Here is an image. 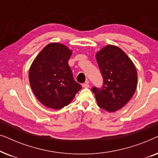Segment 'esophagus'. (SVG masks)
Returning <instances> with one entry per match:
<instances>
[{"mask_svg": "<svg viewBox=\"0 0 158 158\" xmlns=\"http://www.w3.org/2000/svg\"><path fill=\"white\" fill-rule=\"evenodd\" d=\"M82 86H83V87L85 88H89V87H90V85H89V82L87 81V82H85V83H83V84H82Z\"/></svg>", "mask_w": 158, "mask_h": 158, "instance_id": "esophagus-1", "label": "esophagus"}]
</instances>
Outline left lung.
<instances>
[{"instance_id":"obj_1","label":"left lung","mask_w":158,"mask_h":158,"mask_svg":"<svg viewBox=\"0 0 158 158\" xmlns=\"http://www.w3.org/2000/svg\"><path fill=\"white\" fill-rule=\"evenodd\" d=\"M96 60L103 79L102 88H92L101 109L114 112L131 98L137 84V73L132 61L118 47L107 45L96 53Z\"/></svg>"}]
</instances>
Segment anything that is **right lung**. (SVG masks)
<instances>
[{
  "label": "right lung",
  "mask_w": 158,
  "mask_h": 158,
  "mask_svg": "<svg viewBox=\"0 0 158 158\" xmlns=\"http://www.w3.org/2000/svg\"><path fill=\"white\" fill-rule=\"evenodd\" d=\"M72 51L51 43L39 53L29 69L30 85L43 105L53 109L68 106L82 87L73 78L68 60Z\"/></svg>",
  "instance_id": "add662e5"
}]
</instances>
